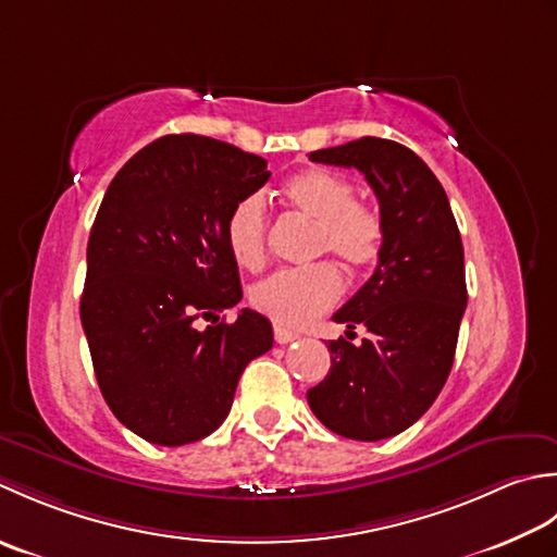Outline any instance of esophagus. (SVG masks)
Listing matches in <instances>:
<instances>
[{"label":"esophagus","mask_w":557,"mask_h":557,"mask_svg":"<svg viewBox=\"0 0 557 557\" xmlns=\"http://www.w3.org/2000/svg\"><path fill=\"white\" fill-rule=\"evenodd\" d=\"M274 338H276V344H290V342H295V338H300V334L290 332V329H286V326H274Z\"/></svg>","instance_id":"obj_1"}]
</instances>
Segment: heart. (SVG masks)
Here are the masks:
<instances>
[{"mask_svg":"<svg viewBox=\"0 0 557 557\" xmlns=\"http://www.w3.org/2000/svg\"><path fill=\"white\" fill-rule=\"evenodd\" d=\"M290 207L317 223L312 252H332L350 271L377 264L384 247V221L380 211L354 199V185L324 168H308L293 175L281 189ZM225 245L237 264L249 271L264 267L269 219L264 201L245 197L231 209L223 225ZM344 276L332 262L300 269H281L249 290V302L269 320L302 326L317 320L342 298Z\"/></svg>","mask_w":557,"mask_h":557,"instance_id":"1","label":"heart"}]
</instances>
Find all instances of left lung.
<instances>
[{
	"mask_svg": "<svg viewBox=\"0 0 557 557\" xmlns=\"http://www.w3.org/2000/svg\"><path fill=\"white\" fill-rule=\"evenodd\" d=\"M310 161L356 168L380 201L384 247L377 269L334 322L370 336L329 342L332 368L308 392L332 433L377 442L421 418L449 377L467 310L463 247L440 180L406 146L362 136ZM350 334V332H346Z\"/></svg>",
	"mask_w": 557,
	"mask_h": 557,
	"instance_id": "8db88e82",
	"label": "left lung"
}]
</instances>
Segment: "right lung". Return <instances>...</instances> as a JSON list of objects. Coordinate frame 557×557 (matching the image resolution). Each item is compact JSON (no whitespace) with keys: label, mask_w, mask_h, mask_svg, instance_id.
I'll return each instance as SVG.
<instances>
[{"label":"right lung","mask_w":557,"mask_h":557,"mask_svg":"<svg viewBox=\"0 0 557 557\" xmlns=\"http://www.w3.org/2000/svg\"><path fill=\"white\" fill-rule=\"evenodd\" d=\"M269 177L264 158L199 134L161 136L112 177L88 237L82 324L100 394L146 442L211 435L247 362L274 344L249 308L214 324L243 300L225 219Z\"/></svg>","instance_id":"add662e5"}]
</instances>
